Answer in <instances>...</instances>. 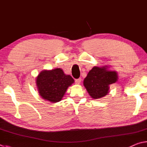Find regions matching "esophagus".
<instances>
[{
    "label": "esophagus",
    "mask_w": 147,
    "mask_h": 147,
    "mask_svg": "<svg viewBox=\"0 0 147 147\" xmlns=\"http://www.w3.org/2000/svg\"><path fill=\"white\" fill-rule=\"evenodd\" d=\"M81 82V79H77L75 80V83H76V84H79Z\"/></svg>",
    "instance_id": "34e87169"
}]
</instances>
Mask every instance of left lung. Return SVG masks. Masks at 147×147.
Listing matches in <instances>:
<instances>
[{
  "instance_id": "1",
  "label": "left lung",
  "mask_w": 147,
  "mask_h": 147,
  "mask_svg": "<svg viewBox=\"0 0 147 147\" xmlns=\"http://www.w3.org/2000/svg\"><path fill=\"white\" fill-rule=\"evenodd\" d=\"M105 67L95 66L89 71L84 80V85L88 93L94 99L106 96L109 86L117 81V74L115 71H108Z\"/></svg>"
}]
</instances>
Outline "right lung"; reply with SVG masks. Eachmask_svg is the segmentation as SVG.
<instances>
[{
  "instance_id": "1",
  "label": "right lung",
  "mask_w": 147,
  "mask_h": 147,
  "mask_svg": "<svg viewBox=\"0 0 147 147\" xmlns=\"http://www.w3.org/2000/svg\"><path fill=\"white\" fill-rule=\"evenodd\" d=\"M74 82L72 77L65 75L61 68L41 71L36 79L40 95L51 102H59Z\"/></svg>"
}]
</instances>
